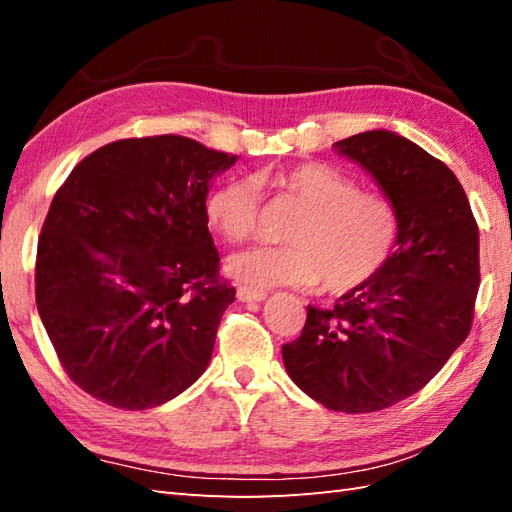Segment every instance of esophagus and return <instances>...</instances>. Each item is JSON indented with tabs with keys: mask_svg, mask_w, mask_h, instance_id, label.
Wrapping results in <instances>:
<instances>
[{
	"mask_svg": "<svg viewBox=\"0 0 512 512\" xmlns=\"http://www.w3.org/2000/svg\"><path fill=\"white\" fill-rule=\"evenodd\" d=\"M237 299L244 301V303H257V301H264L266 299V292L264 290H250L246 286H239L237 288Z\"/></svg>",
	"mask_w": 512,
	"mask_h": 512,
	"instance_id": "34e87169",
	"label": "esophagus"
}]
</instances>
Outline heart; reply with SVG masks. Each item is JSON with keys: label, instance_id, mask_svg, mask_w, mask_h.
<instances>
[{"label": "heart", "instance_id": "obj_1", "mask_svg": "<svg viewBox=\"0 0 512 512\" xmlns=\"http://www.w3.org/2000/svg\"><path fill=\"white\" fill-rule=\"evenodd\" d=\"M257 180L299 202L286 246H257L228 259V275L250 290L319 286L343 295L365 286L391 259L400 235L396 206L321 162H306ZM262 195L253 178H228L206 195L204 220L228 244L253 237Z\"/></svg>", "mask_w": 512, "mask_h": 512}]
</instances>
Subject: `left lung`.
I'll use <instances>...</instances> for the list:
<instances>
[{
	"instance_id": "8db88e82",
	"label": "left lung",
	"mask_w": 512,
	"mask_h": 512,
	"mask_svg": "<svg viewBox=\"0 0 512 512\" xmlns=\"http://www.w3.org/2000/svg\"><path fill=\"white\" fill-rule=\"evenodd\" d=\"M396 206L394 255L334 308L308 306L297 341L281 347L288 376L323 407L387 409L436 376L471 330L480 288V231L455 173L389 129L334 143Z\"/></svg>"
}]
</instances>
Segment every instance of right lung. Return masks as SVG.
<instances>
[{
    "label": "right lung",
    "mask_w": 512,
    "mask_h": 512,
    "mask_svg": "<svg viewBox=\"0 0 512 512\" xmlns=\"http://www.w3.org/2000/svg\"><path fill=\"white\" fill-rule=\"evenodd\" d=\"M235 160L187 136L116 140L54 195L37 310L65 372L96 400L158 407L209 367L235 288L217 279L204 202Z\"/></svg>",
    "instance_id": "1"
}]
</instances>
